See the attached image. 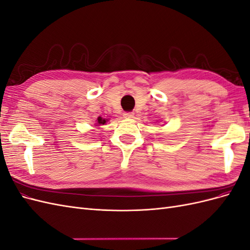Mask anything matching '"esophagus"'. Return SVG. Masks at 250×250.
<instances>
[{
    "mask_svg": "<svg viewBox=\"0 0 250 250\" xmlns=\"http://www.w3.org/2000/svg\"><path fill=\"white\" fill-rule=\"evenodd\" d=\"M123 116L125 119H132L134 117V113L132 111H127V112H124Z\"/></svg>",
    "mask_w": 250,
    "mask_h": 250,
    "instance_id": "34e87169",
    "label": "esophagus"
}]
</instances>
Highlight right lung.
Listing matches in <instances>:
<instances>
[{"label":"right lung","mask_w":250,"mask_h":250,"mask_svg":"<svg viewBox=\"0 0 250 250\" xmlns=\"http://www.w3.org/2000/svg\"><path fill=\"white\" fill-rule=\"evenodd\" d=\"M98 123L104 125L105 123H106V120H105V119H102L101 117H99V118H98Z\"/></svg>","instance_id":"obj_1"}]
</instances>
